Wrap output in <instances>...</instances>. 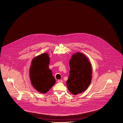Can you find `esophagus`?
<instances>
[{"label": "esophagus", "instance_id": "obj_1", "mask_svg": "<svg viewBox=\"0 0 123 123\" xmlns=\"http://www.w3.org/2000/svg\"><path fill=\"white\" fill-rule=\"evenodd\" d=\"M57 82H58V83H62L63 81L62 80H57Z\"/></svg>", "mask_w": 123, "mask_h": 123}]
</instances>
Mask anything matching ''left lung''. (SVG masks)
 <instances>
[{
  "mask_svg": "<svg viewBox=\"0 0 123 123\" xmlns=\"http://www.w3.org/2000/svg\"><path fill=\"white\" fill-rule=\"evenodd\" d=\"M69 66L70 71L66 84L70 92L75 95L84 92L89 86L92 79V68L87 56L80 52L72 55Z\"/></svg>",
  "mask_w": 123,
  "mask_h": 123,
  "instance_id": "8db88e82",
  "label": "left lung"
}]
</instances>
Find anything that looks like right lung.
I'll list each match as a JSON object with an SVG mask.
<instances>
[{"label":"right lung","mask_w":123,"mask_h":123,"mask_svg":"<svg viewBox=\"0 0 123 123\" xmlns=\"http://www.w3.org/2000/svg\"><path fill=\"white\" fill-rule=\"evenodd\" d=\"M50 58L46 53L33 59L30 67L29 75L31 84L39 92H47L55 83L52 71L49 68Z\"/></svg>","instance_id":"obj_1"}]
</instances>
